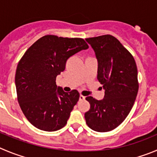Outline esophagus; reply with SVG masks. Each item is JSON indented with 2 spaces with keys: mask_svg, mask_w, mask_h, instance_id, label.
Returning <instances> with one entry per match:
<instances>
[{
  "mask_svg": "<svg viewBox=\"0 0 157 157\" xmlns=\"http://www.w3.org/2000/svg\"><path fill=\"white\" fill-rule=\"evenodd\" d=\"M79 99H80V101H83L85 99V97L83 96V95H80V97H79Z\"/></svg>",
  "mask_w": 157,
  "mask_h": 157,
  "instance_id": "obj_1",
  "label": "esophagus"
}]
</instances>
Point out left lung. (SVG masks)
Returning a JSON list of instances; mask_svg holds the SVG:
<instances>
[{
    "label": "left lung",
    "mask_w": 157,
    "mask_h": 157,
    "mask_svg": "<svg viewBox=\"0 0 157 157\" xmlns=\"http://www.w3.org/2000/svg\"><path fill=\"white\" fill-rule=\"evenodd\" d=\"M86 41L94 51L98 80L103 85L105 97L101 101L86 98L90 108L84 118L94 131H112L128 116L136 101L139 90L136 61L114 36L105 35Z\"/></svg>",
    "instance_id": "8db88e82"
}]
</instances>
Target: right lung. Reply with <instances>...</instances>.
I'll list each match as a JSON object with an SVG mask.
<instances>
[{"mask_svg":"<svg viewBox=\"0 0 157 157\" xmlns=\"http://www.w3.org/2000/svg\"><path fill=\"white\" fill-rule=\"evenodd\" d=\"M88 49L80 38L45 36L28 49L17 64L15 86L25 116L37 128L54 132L66 125L79 100V92L63 91L56 78L70 56Z\"/></svg>","mask_w":157,"mask_h":157,"instance_id":"obj_1","label":"right lung"}]
</instances>
